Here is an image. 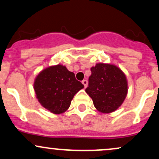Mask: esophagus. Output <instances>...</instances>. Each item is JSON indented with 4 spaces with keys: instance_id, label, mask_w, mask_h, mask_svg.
Masks as SVG:
<instances>
[{
    "instance_id": "obj_1",
    "label": "esophagus",
    "mask_w": 159,
    "mask_h": 159,
    "mask_svg": "<svg viewBox=\"0 0 159 159\" xmlns=\"http://www.w3.org/2000/svg\"><path fill=\"white\" fill-rule=\"evenodd\" d=\"M82 84H83L84 86V87L86 88V87H87V84H88V82H87V80H83V81H82Z\"/></svg>"
}]
</instances>
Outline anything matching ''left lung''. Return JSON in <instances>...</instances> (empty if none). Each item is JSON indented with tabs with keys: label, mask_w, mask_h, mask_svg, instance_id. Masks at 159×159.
<instances>
[{
	"label": "left lung",
	"mask_w": 159,
	"mask_h": 159,
	"mask_svg": "<svg viewBox=\"0 0 159 159\" xmlns=\"http://www.w3.org/2000/svg\"><path fill=\"white\" fill-rule=\"evenodd\" d=\"M90 70L85 91L93 99L95 107L105 114L116 111L127 95L125 74L116 66L102 63H97Z\"/></svg>",
	"instance_id": "left-lung-1"
}]
</instances>
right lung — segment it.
Here are the masks:
<instances>
[{
    "instance_id": "add662e5",
    "label": "right lung",
    "mask_w": 159,
    "mask_h": 159,
    "mask_svg": "<svg viewBox=\"0 0 159 159\" xmlns=\"http://www.w3.org/2000/svg\"><path fill=\"white\" fill-rule=\"evenodd\" d=\"M34 86L39 103L55 114L65 112L75 95L84 88L73 72L60 64L42 71L36 76Z\"/></svg>"
}]
</instances>
